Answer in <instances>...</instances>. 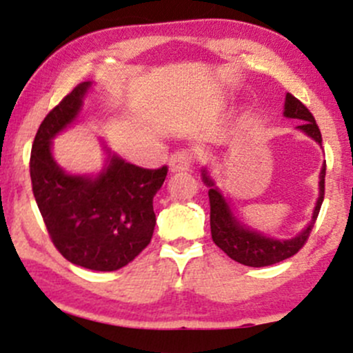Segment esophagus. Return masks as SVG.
<instances>
[{
	"mask_svg": "<svg viewBox=\"0 0 353 353\" xmlns=\"http://www.w3.org/2000/svg\"><path fill=\"white\" fill-rule=\"evenodd\" d=\"M192 154L189 150H181L176 154L170 155L169 159V169L170 172H183V170H189L192 165Z\"/></svg>",
	"mask_w": 353,
	"mask_h": 353,
	"instance_id": "esophagus-1",
	"label": "esophagus"
}]
</instances>
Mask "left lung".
Here are the masks:
<instances>
[{
	"instance_id": "obj_1",
	"label": "left lung",
	"mask_w": 353,
	"mask_h": 353,
	"mask_svg": "<svg viewBox=\"0 0 353 353\" xmlns=\"http://www.w3.org/2000/svg\"><path fill=\"white\" fill-rule=\"evenodd\" d=\"M284 117L298 118L303 123L299 125V130H303L307 137L318 142L321 145V132L318 128L314 117L311 111L299 101L298 98L288 92L285 94L284 105ZM325 176H326V164L320 172V198H318L316 206H314L313 218L307 223L306 228L299 233L298 236L291 240H276L270 236H264L262 233L255 230L247 228L233 216L232 210L228 208V203L221 196V192L214 188V183L210 179L206 170H203V181L210 191V225H211V239L213 242L228 255L233 261L248 267H267L283 262L285 259L292 257L298 254L304 247V243L310 239V233L313 230L314 221H316L318 213H320L321 203L325 198Z\"/></svg>"
}]
</instances>
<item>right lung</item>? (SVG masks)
<instances>
[{
  "instance_id": "1",
  "label": "right lung",
  "mask_w": 353,
  "mask_h": 353,
  "mask_svg": "<svg viewBox=\"0 0 353 353\" xmlns=\"http://www.w3.org/2000/svg\"><path fill=\"white\" fill-rule=\"evenodd\" d=\"M89 83L77 84L40 123L30 154L37 206L62 257L84 269L111 272L125 267L154 235V196L167 165L143 169L110 159L96 177L69 176L52 159L50 142L76 120Z\"/></svg>"
}]
</instances>
